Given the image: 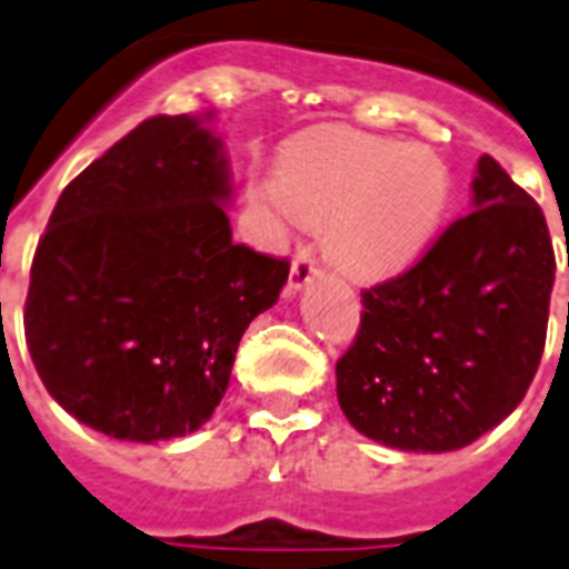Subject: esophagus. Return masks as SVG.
<instances>
[{"instance_id": "obj_1", "label": "esophagus", "mask_w": 569, "mask_h": 569, "mask_svg": "<svg viewBox=\"0 0 569 569\" xmlns=\"http://www.w3.org/2000/svg\"><path fill=\"white\" fill-rule=\"evenodd\" d=\"M317 272H320V263H317L315 252H311V246H308V249H299V252L293 254V263H290L288 288L297 293V290H302L308 281L315 279Z\"/></svg>"}]
</instances>
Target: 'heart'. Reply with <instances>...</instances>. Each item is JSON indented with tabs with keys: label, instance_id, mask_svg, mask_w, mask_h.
Segmentation results:
<instances>
[{
	"label": "heart",
	"instance_id": "1",
	"mask_svg": "<svg viewBox=\"0 0 569 569\" xmlns=\"http://www.w3.org/2000/svg\"><path fill=\"white\" fill-rule=\"evenodd\" d=\"M448 192V166L436 151L345 127L297 136L276 166L284 210L323 224L326 258L359 281L416 261L442 222Z\"/></svg>",
	"mask_w": 569,
	"mask_h": 569
}]
</instances>
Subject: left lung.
I'll list each match as a JSON object with an SVG mask.
<instances>
[{"label": "left lung", "instance_id": "8db88e82", "mask_svg": "<svg viewBox=\"0 0 569 569\" xmlns=\"http://www.w3.org/2000/svg\"><path fill=\"white\" fill-rule=\"evenodd\" d=\"M472 207L395 279L362 290L338 403L373 442L457 451L526 398L543 356L555 252L543 210L483 153Z\"/></svg>", "mask_w": 569, "mask_h": 569}]
</instances>
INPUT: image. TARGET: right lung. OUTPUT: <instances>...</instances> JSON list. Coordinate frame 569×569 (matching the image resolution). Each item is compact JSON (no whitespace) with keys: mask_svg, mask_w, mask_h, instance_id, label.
<instances>
[{"mask_svg":"<svg viewBox=\"0 0 569 569\" xmlns=\"http://www.w3.org/2000/svg\"><path fill=\"white\" fill-rule=\"evenodd\" d=\"M228 198L222 139L192 116L148 118L64 187L23 323L38 377L77 421L160 442L213 416L240 338L290 272L231 240Z\"/></svg>","mask_w":569,"mask_h":569,"instance_id":"1","label":"right lung"}]
</instances>
